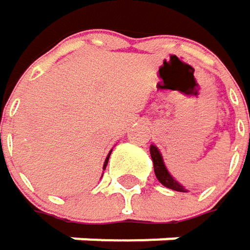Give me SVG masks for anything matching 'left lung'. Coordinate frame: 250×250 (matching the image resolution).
Wrapping results in <instances>:
<instances>
[{"label": "left lung", "mask_w": 250, "mask_h": 250, "mask_svg": "<svg viewBox=\"0 0 250 250\" xmlns=\"http://www.w3.org/2000/svg\"><path fill=\"white\" fill-rule=\"evenodd\" d=\"M150 154H151V160H153V166H154V173H156V178L157 181L163 185V187L169 188L172 190H178V192H188V189L184 185H181L167 170L165 162H163V157H162V153L159 151V148L151 144L150 146Z\"/></svg>", "instance_id": "left-lung-1"}]
</instances>
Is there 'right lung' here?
Here are the masks:
<instances>
[{
  "label": "right lung",
  "instance_id": "1",
  "mask_svg": "<svg viewBox=\"0 0 250 250\" xmlns=\"http://www.w3.org/2000/svg\"><path fill=\"white\" fill-rule=\"evenodd\" d=\"M110 153H112V150L109 151V154H107V157H106V160H104V165H103V169L106 167V165H107V162H109V156H110Z\"/></svg>",
  "mask_w": 250,
  "mask_h": 250
}]
</instances>
